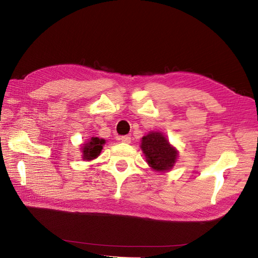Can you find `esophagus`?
<instances>
[{
	"label": "esophagus",
	"instance_id": "1",
	"mask_svg": "<svg viewBox=\"0 0 258 258\" xmlns=\"http://www.w3.org/2000/svg\"><path fill=\"white\" fill-rule=\"evenodd\" d=\"M120 141L123 142V143H131V138L128 135H124V136H120Z\"/></svg>",
	"mask_w": 258,
	"mask_h": 258
}]
</instances>
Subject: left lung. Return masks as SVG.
<instances>
[{
    "mask_svg": "<svg viewBox=\"0 0 258 258\" xmlns=\"http://www.w3.org/2000/svg\"><path fill=\"white\" fill-rule=\"evenodd\" d=\"M141 147L145 154L146 162L155 171H167L176 162L177 152L161 133L152 132L144 136Z\"/></svg>",
    "mask_w": 258,
    "mask_h": 258,
    "instance_id": "8db88e82",
    "label": "left lung"
}]
</instances>
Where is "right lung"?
Here are the masks:
<instances>
[{
    "instance_id": "obj_1",
    "label": "right lung",
    "mask_w": 258,
    "mask_h": 258,
    "mask_svg": "<svg viewBox=\"0 0 258 258\" xmlns=\"http://www.w3.org/2000/svg\"><path fill=\"white\" fill-rule=\"evenodd\" d=\"M105 144V140L98 139V138H92L89 143H86L82 147V152H83V158L86 161L94 160L98 155L103 149V145Z\"/></svg>"
}]
</instances>
